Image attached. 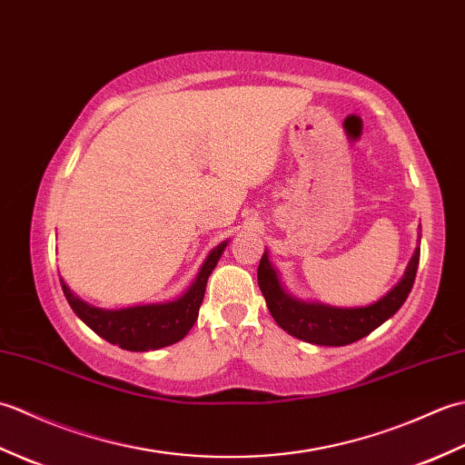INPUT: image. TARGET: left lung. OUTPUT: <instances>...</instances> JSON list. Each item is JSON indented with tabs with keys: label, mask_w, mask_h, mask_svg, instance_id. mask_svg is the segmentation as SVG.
<instances>
[{
	"label": "left lung",
	"mask_w": 465,
	"mask_h": 465,
	"mask_svg": "<svg viewBox=\"0 0 465 465\" xmlns=\"http://www.w3.org/2000/svg\"><path fill=\"white\" fill-rule=\"evenodd\" d=\"M420 263V248L413 253L403 280L380 302L365 308H330L323 303L298 302L283 292L278 273L270 263L268 252L262 255L258 268V283L268 303V310L282 330L293 338L318 345H348L371 333L375 328L396 313L416 282Z\"/></svg>",
	"instance_id": "obj_1"
}]
</instances>
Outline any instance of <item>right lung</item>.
I'll use <instances>...</instances> for the list:
<instances>
[{
	"label": "right lung",
	"mask_w": 465,
	"mask_h": 465,
	"mask_svg": "<svg viewBox=\"0 0 465 465\" xmlns=\"http://www.w3.org/2000/svg\"><path fill=\"white\" fill-rule=\"evenodd\" d=\"M225 245L227 242L220 243L207 255L192 288L175 302L107 312L92 308V305H87L80 298H75L65 283L62 285V290L77 318L90 325L104 340L130 351L160 350L165 348V345L180 341L193 328L197 313H200V305L203 302L207 278H210V273L217 265V260L222 258Z\"/></svg>",
	"instance_id": "obj_1"
}]
</instances>
